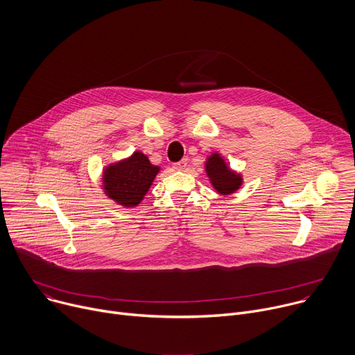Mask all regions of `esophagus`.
I'll list each match as a JSON object with an SVG mask.
<instances>
[{
	"label": "esophagus",
	"mask_w": 355,
	"mask_h": 355,
	"mask_svg": "<svg viewBox=\"0 0 355 355\" xmlns=\"http://www.w3.org/2000/svg\"><path fill=\"white\" fill-rule=\"evenodd\" d=\"M187 164H188V159H187V158H182L181 161H178V163H175V164L173 166V168L177 170V171H182V170H185Z\"/></svg>",
	"instance_id": "esophagus-1"
}]
</instances>
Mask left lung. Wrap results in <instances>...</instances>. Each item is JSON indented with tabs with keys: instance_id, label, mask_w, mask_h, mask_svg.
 Masks as SVG:
<instances>
[{
	"instance_id": "1",
	"label": "left lung",
	"mask_w": 355,
	"mask_h": 355,
	"mask_svg": "<svg viewBox=\"0 0 355 355\" xmlns=\"http://www.w3.org/2000/svg\"><path fill=\"white\" fill-rule=\"evenodd\" d=\"M207 174L209 175L215 189L223 196L232 194L242 184L241 175L231 171L219 154H212L208 158Z\"/></svg>"
}]
</instances>
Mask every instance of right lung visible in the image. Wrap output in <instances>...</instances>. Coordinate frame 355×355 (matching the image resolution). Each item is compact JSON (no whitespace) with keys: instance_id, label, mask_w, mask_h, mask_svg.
Here are the masks:
<instances>
[{"instance_id":"right-lung-1","label":"right lung","mask_w":355,"mask_h":355,"mask_svg":"<svg viewBox=\"0 0 355 355\" xmlns=\"http://www.w3.org/2000/svg\"><path fill=\"white\" fill-rule=\"evenodd\" d=\"M159 171L148 158L137 151L130 158L109 166L103 174L106 194L117 204L136 207L148 191L154 177Z\"/></svg>"}]
</instances>
